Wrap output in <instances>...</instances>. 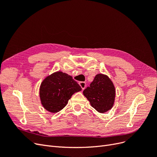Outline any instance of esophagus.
Returning <instances> with one entry per match:
<instances>
[{"label": "esophagus", "mask_w": 157, "mask_h": 157, "mask_svg": "<svg viewBox=\"0 0 157 157\" xmlns=\"http://www.w3.org/2000/svg\"><path fill=\"white\" fill-rule=\"evenodd\" d=\"M79 84H80V87L82 88V90H84L86 86V82H80Z\"/></svg>", "instance_id": "obj_1"}]
</instances>
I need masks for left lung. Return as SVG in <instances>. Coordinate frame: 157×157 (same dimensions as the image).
Here are the masks:
<instances>
[{"instance_id":"obj_1","label":"left lung","mask_w":157,"mask_h":157,"mask_svg":"<svg viewBox=\"0 0 157 157\" xmlns=\"http://www.w3.org/2000/svg\"><path fill=\"white\" fill-rule=\"evenodd\" d=\"M92 105L97 111L104 113L113 107L115 98V88L107 75L98 74L90 86L83 91Z\"/></svg>"}]
</instances>
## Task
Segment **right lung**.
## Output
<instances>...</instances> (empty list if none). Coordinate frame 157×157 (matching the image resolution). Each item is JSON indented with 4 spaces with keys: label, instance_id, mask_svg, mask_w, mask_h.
I'll return each instance as SVG.
<instances>
[{
    "label": "right lung",
    "instance_id": "right-lung-1",
    "mask_svg": "<svg viewBox=\"0 0 157 157\" xmlns=\"http://www.w3.org/2000/svg\"><path fill=\"white\" fill-rule=\"evenodd\" d=\"M81 90L71 76L58 71L48 76L41 83V103L47 111L59 112L67 105L73 94Z\"/></svg>",
    "mask_w": 157,
    "mask_h": 157
}]
</instances>
